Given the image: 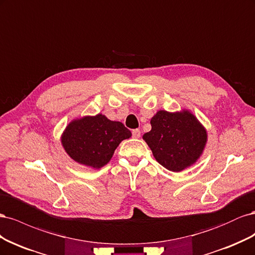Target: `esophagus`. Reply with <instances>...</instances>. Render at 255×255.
Returning a JSON list of instances; mask_svg holds the SVG:
<instances>
[{
  "label": "esophagus",
  "mask_w": 255,
  "mask_h": 255,
  "mask_svg": "<svg viewBox=\"0 0 255 255\" xmlns=\"http://www.w3.org/2000/svg\"><path fill=\"white\" fill-rule=\"evenodd\" d=\"M140 134H141L140 129H138V128H136V129H133L132 135H133V137H134V138H139V137H140Z\"/></svg>",
  "instance_id": "1"
}]
</instances>
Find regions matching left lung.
Instances as JSON below:
<instances>
[{
    "label": "left lung",
    "instance_id": "obj_1",
    "mask_svg": "<svg viewBox=\"0 0 255 255\" xmlns=\"http://www.w3.org/2000/svg\"><path fill=\"white\" fill-rule=\"evenodd\" d=\"M151 130L142 138L153 156L166 169L180 172L201 156L207 140L204 127L189 111H158L151 119Z\"/></svg>",
    "mask_w": 255,
    "mask_h": 255
}]
</instances>
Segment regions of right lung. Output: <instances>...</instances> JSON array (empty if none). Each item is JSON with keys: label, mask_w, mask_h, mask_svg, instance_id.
<instances>
[{"label": "right lung", "mask_w": 255, "mask_h": 255, "mask_svg": "<svg viewBox=\"0 0 255 255\" xmlns=\"http://www.w3.org/2000/svg\"><path fill=\"white\" fill-rule=\"evenodd\" d=\"M130 136V130L121 122L98 114L69 123L61 135V144L76 163L99 169L109 163L119 143Z\"/></svg>", "instance_id": "right-lung-1"}]
</instances>
